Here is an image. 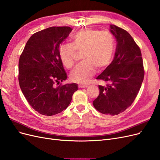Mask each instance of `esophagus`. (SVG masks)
<instances>
[{
  "label": "esophagus",
  "mask_w": 160,
  "mask_h": 160,
  "mask_svg": "<svg viewBox=\"0 0 160 160\" xmlns=\"http://www.w3.org/2000/svg\"><path fill=\"white\" fill-rule=\"evenodd\" d=\"M79 88H86L88 87V85H79Z\"/></svg>",
  "instance_id": "34e87169"
}]
</instances>
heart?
Instances as JSON below:
<instances>
[{"label":"heart","mask_w":160,"mask_h":160,"mask_svg":"<svg viewBox=\"0 0 160 160\" xmlns=\"http://www.w3.org/2000/svg\"><path fill=\"white\" fill-rule=\"evenodd\" d=\"M72 42H62L59 55L63 65L71 69L75 63L76 50L82 51L83 60L70 73L71 81L84 84L93 75L95 70L106 68L113 59L116 42L113 34L93 28H84L72 37Z\"/></svg>","instance_id":"heart-1"}]
</instances>
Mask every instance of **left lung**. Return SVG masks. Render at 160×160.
<instances>
[{
	"instance_id": "left-lung-1",
	"label": "left lung",
	"mask_w": 160,
	"mask_h": 160,
	"mask_svg": "<svg viewBox=\"0 0 160 160\" xmlns=\"http://www.w3.org/2000/svg\"><path fill=\"white\" fill-rule=\"evenodd\" d=\"M110 28L117 47L113 61L96 78L108 83L99 85V94L93 103L100 113L115 115L133 103L141 88L144 68L141 50L129 33L114 25Z\"/></svg>"
}]
</instances>
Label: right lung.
<instances>
[{
  "instance_id": "1",
  "label": "right lung",
  "mask_w": 160,
  "mask_h": 160,
  "mask_svg": "<svg viewBox=\"0 0 160 160\" xmlns=\"http://www.w3.org/2000/svg\"><path fill=\"white\" fill-rule=\"evenodd\" d=\"M69 27H52L34 33L26 43L18 62V82L31 107L43 115L61 113L78 89L75 83L61 85L67 74L59 55Z\"/></svg>"
}]
</instances>
